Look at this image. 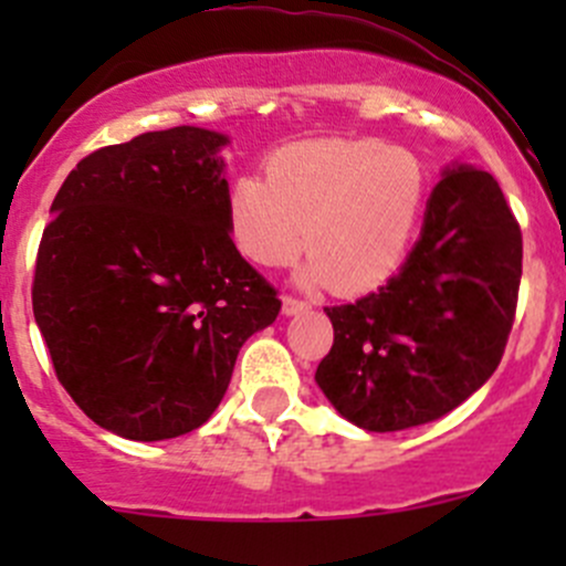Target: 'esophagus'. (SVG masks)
I'll return each instance as SVG.
<instances>
[{
  "instance_id": "esophagus-1",
  "label": "esophagus",
  "mask_w": 566,
  "mask_h": 566,
  "mask_svg": "<svg viewBox=\"0 0 566 566\" xmlns=\"http://www.w3.org/2000/svg\"><path fill=\"white\" fill-rule=\"evenodd\" d=\"M310 310V304L301 298H295V295H284L282 298V312L284 315H298V312H306Z\"/></svg>"
}]
</instances>
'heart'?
I'll list each match as a JSON object with an SVG mask.
<instances>
[{
	"mask_svg": "<svg viewBox=\"0 0 566 566\" xmlns=\"http://www.w3.org/2000/svg\"><path fill=\"white\" fill-rule=\"evenodd\" d=\"M430 172L380 139H310L271 153L265 177L227 191V227L251 262L282 268L312 251L306 276L358 295L386 284L424 216Z\"/></svg>",
	"mask_w": 566,
	"mask_h": 566,
	"instance_id": "1",
	"label": "heart"
}]
</instances>
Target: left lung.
<instances>
[{
	"instance_id": "obj_1",
	"label": "left lung",
	"mask_w": 566,
	"mask_h": 566,
	"mask_svg": "<svg viewBox=\"0 0 566 566\" xmlns=\"http://www.w3.org/2000/svg\"><path fill=\"white\" fill-rule=\"evenodd\" d=\"M521 273V224L495 177L447 169L399 273L356 304L325 306L334 345L317 386L369 432L441 419L501 364Z\"/></svg>"
}]
</instances>
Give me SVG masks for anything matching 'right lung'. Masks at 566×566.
Wrapping results in <instances>:
<instances>
[{"mask_svg": "<svg viewBox=\"0 0 566 566\" xmlns=\"http://www.w3.org/2000/svg\"><path fill=\"white\" fill-rule=\"evenodd\" d=\"M227 142L177 125L101 147L51 202L35 323L73 402L130 441L202 427L243 342L282 310L230 238Z\"/></svg>", "mask_w": 566, "mask_h": 566, "instance_id": "obj_1", "label": "right lung"}]
</instances>
